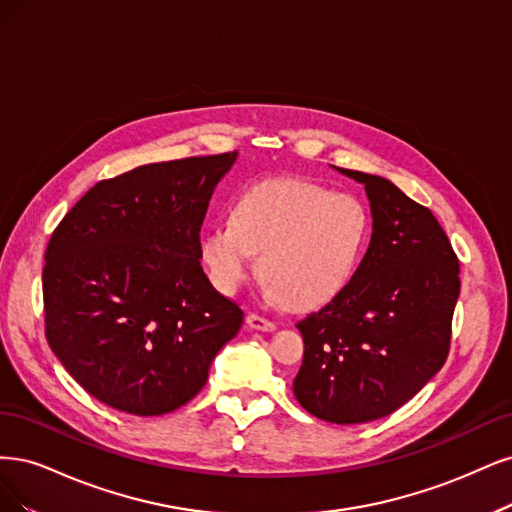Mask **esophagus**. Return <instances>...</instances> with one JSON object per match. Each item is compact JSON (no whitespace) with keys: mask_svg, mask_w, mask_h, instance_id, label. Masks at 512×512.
Returning a JSON list of instances; mask_svg holds the SVG:
<instances>
[{"mask_svg":"<svg viewBox=\"0 0 512 512\" xmlns=\"http://www.w3.org/2000/svg\"><path fill=\"white\" fill-rule=\"evenodd\" d=\"M246 323H249L251 329H257V332H274V329H276V325L272 321L263 319L259 315H249V317H246Z\"/></svg>","mask_w":512,"mask_h":512,"instance_id":"34e87169","label":"esophagus"}]
</instances>
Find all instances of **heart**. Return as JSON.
I'll return each instance as SVG.
<instances>
[{"instance_id":"obj_1","label":"heart","mask_w":512,"mask_h":512,"mask_svg":"<svg viewBox=\"0 0 512 512\" xmlns=\"http://www.w3.org/2000/svg\"><path fill=\"white\" fill-rule=\"evenodd\" d=\"M370 236V212L359 197L312 180L283 178L246 189L232 219L214 221L200 257L223 293H236L257 268L272 302L317 308L353 280Z\"/></svg>"}]
</instances>
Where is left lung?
I'll use <instances>...</instances> for the list:
<instances>
[{
    "mask_svg": "<svg viewBox=\"0 0 512 512\" xmlns=\"http://www.w3.org/2000/svg\"><path fill=\"white\" fill-rule=\"evenodd\" d=\"M336 170L366 187L372 238L349 287L298 323L293 393L310 415L349 425L391 415L444 366L459 261L430 208L383 176Z\"/></svg>",
    "mask_w": 512,
    "mask_h": 512,
    "instance_id": "obj_1",
    "label": "left lung"
}]
</instances>
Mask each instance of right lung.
Listing matches in <instances>:
<instances>
[{"label": "right lung", "mask_w": 512, "mask_h": 512, "mask_svg": "<svg viewBox=\"0 0 512 512\" xmlns=\"http://www.w3.org/2000/svg\"><path fill=\"white\" fill-rule=\"evenodd\" d=\"M238 153L148 163L100 180L46 246V340L74 381L138 417L166 415L208 381L244 312L212 287L200 229Z\"/></svg>", "instance_id": "add662e5"}]
</instances>
